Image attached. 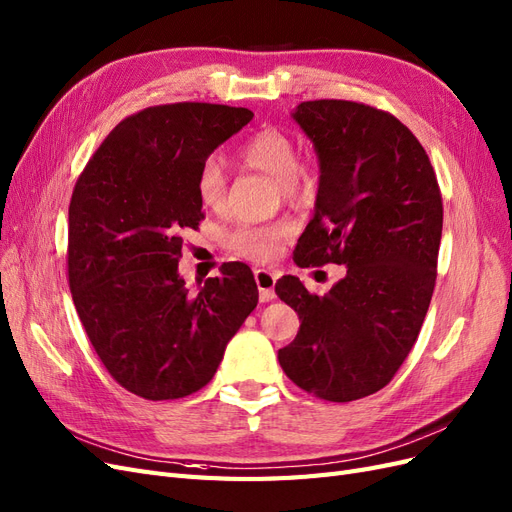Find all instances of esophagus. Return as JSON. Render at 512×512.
I'll return each instance as SVG.
<instances>
[{"instance_id":"34e87169","label":"esophagus","mask_w":512,"mask_h":512,"mask_svg":"<svg viewBox=\"0 0 512 512\" xmlns=\"http://www.w3.org/2000/svg\"><path fill=\"white\" fill-rule=\"evenodd\" d=\"M254 277H256V284H258V290H260V301L267 303L275 297V282H277V273L275 271H269V269H256L254 271Z\"/></svg>"}]
</instances>
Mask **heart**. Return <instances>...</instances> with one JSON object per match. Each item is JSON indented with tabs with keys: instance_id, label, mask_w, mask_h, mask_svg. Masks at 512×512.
<instances>
[{
	"instance_id": "obj_1",
	"label": "heart",
	"mask_w": 512,
	"mask_h": 512,
	"mask_svg": "<svg viewBox=\"0 0 512 512\" xmlns=\"http://www.w3.org/2000/svg\"><path fill=\"white\" fill-rule=\"evenodd\" d=\"M243 166L260 170L273 179L288 200H299L305 194V177L299 168V147L292 136L280 128H262L247 136L239 145ZM228 192V173L220 158H207L198 168L196 194L207 207H220ZM288 222L260 226H239L226 235V250L245 260H269L280 250V243L290 235Z\"/></svg>"
}]
</instances>
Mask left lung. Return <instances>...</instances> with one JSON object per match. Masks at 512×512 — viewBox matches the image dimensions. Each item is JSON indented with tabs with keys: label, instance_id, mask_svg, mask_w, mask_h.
<instances>
[{
	"label": "left lung",
	"instance_id": "left-lung-1",
	"mask_svg": "<svg viewBox=\"0 0 512 512\" xmlns=\"http://www.w3.org/2000/svg\"><path fill=\"white\" fill-rule=\"evenodd\" d=\"M292 117L320 162L316 213L294 262L348 269L324 297L294 275L275 284L301 320L277 359L299 389L344 404L389 384L421 333L438 275L442 194L423 145L391 113L312 100Z\"/></svg>",
	"mask_w": 512,
	"mask_h": 512
}]
</instances>
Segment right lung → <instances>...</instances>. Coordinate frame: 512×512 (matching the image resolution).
<instances>
[{
  "label": "right lung",
  "mask_w": 512,
  "mask_h": 512,
  "mask_svg": "<svg viewBox=\"0 0 512 512\" xmlns=\"http://www.w3.org/2000/svg\"><path fill=\"white\" fill-rule=\"evenodd\" d=\"M252 117L247 108L205 102L143 108L117 123L76 179L68 209L72 301L108 374L138 397L203 389L258 303L243 262H224L222 277L198 292L177 271L183 232L205 218L198 168Z\"/></svg>",
  "instance_id": "right-lung-1"
}]
</instances>
